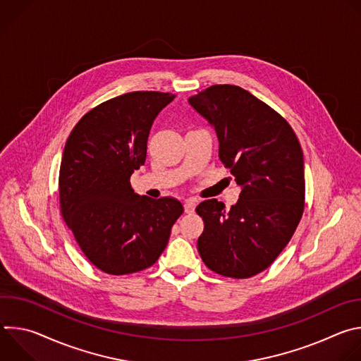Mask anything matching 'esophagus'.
<instances>
[{"mask_svg": "<svg viewBox=\"0 0 361 361\" xmlns=\"http://www.w3.org/2000/svg\"><path fill=\"white\" fill-rule=\"evenodd\" d=\"M195 205H197V200L195 198H187L184 202V210L187 214L192 213L195 210Z\"/></svg>", "mask_w": 361, "mask_h": 361, "instance_id": "1", "label": "esophagus"}]
</instances>
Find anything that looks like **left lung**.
<instances>
[{
    "instance_id": "8db88e82",
    "label": "left lung",
    "mask_w": 361,
    "mask_h": 361,
    "mask_svg": "<svg viewBox=\"0 0 361 361\" xmlns=\"http://www.w3.org/2000/svg\"><path fill=\"white\" fill-rule=\"evenodd\" d=\"M188 102L214 127L219 157L241 187L230 212L216 198L197 205L204 221L198 252L220 276L252 277L273 264L301 220V145L277 111L241 87L212 85Z\"/></svg>"
}]
</instances>
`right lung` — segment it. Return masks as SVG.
<instances>
[{
	"mask_svg": "<svg viewBox=\"0 0 361 361\" xmlns=\"http://www.w3.org/2000/svg\"><path fill=\"white\" fill-rule=\"evenodd\" d=\"M174 98L160 91L114 97L82 116L66 142L60 212L90 263L107 274L151 267L184 212L178 200L138 195L130 184L144 166L152 121Z\"/></svg>",
	"mask_w": 361,
	"mask_h": 361,
	"instance_id": "add662e5",
	"label": "right lung"
}]
</instances>
